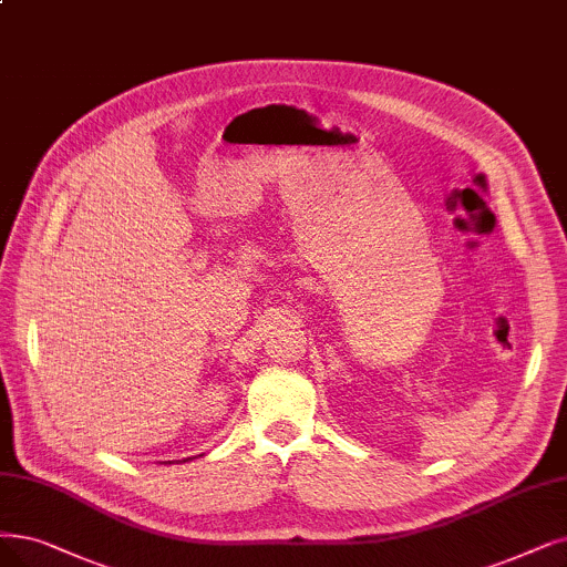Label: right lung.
<instances>
[{
    "mask_svg": "<svg viewBox=\"0 0 567 567\" xmlns=\"http://www.w3.org/2000/svg\"><path fill=\"white\" fill-rule=\"evenodd\" d=\"M186 461H190V458H184V463H186ZM167 463H174V461H167ZM178 463H181V461H178Z\"/></svg>",
    "mask_w": 567,
    "mask_h": 567,
    "instance_id": "1",
    "label": "right lung"
}]
</instances>
